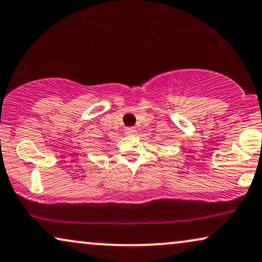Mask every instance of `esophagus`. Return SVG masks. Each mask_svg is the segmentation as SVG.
Masks as SVG:
<instances>
[{
    "instance_id": "esophagus-1",
    "label": "esophagus",
    "mask_w": 262,
    "mask_h": 262,
    "mask_svg": "<svg viewBox=\"0 0 262 262\" xmlns=\"http://www.w3.org/2000/svg\"><path fill=\"white\" fill-rule=\"evenodd\" d=\"M125 134L128 136H135V135H137V130H136L135 127H127L126 130H125Z\"/></svg>"
}]
</instances>
